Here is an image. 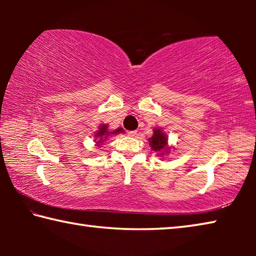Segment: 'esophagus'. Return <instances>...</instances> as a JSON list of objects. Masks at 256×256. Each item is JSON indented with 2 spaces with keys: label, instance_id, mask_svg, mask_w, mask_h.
<instances>
[{
  "label": "esophagus",
  "instance_id": "34e87169",
  "mask_svg": "<svg viewBox=\"0 0 256 256\" xmlns=\"http://www.w3.org/2000/svg\"><path fill=\"white\" fill-rule=\"evenodd\" d=\"M128 134L130 136H136V134H138V132H136V131H128Z\"/></svg>",
  "mask_w": 256,
  "mask_h": 256
}]
</instances>
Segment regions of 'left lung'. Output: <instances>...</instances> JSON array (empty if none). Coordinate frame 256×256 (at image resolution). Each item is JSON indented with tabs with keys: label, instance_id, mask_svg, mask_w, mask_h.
<instances>
[{
	"label": "left lung",
	"instance_id": "1",
	"mask_svg": "<svg viewBox=\"0 0 256 256\" xmlns=\"http://www.w3.org/2000/svg\"><path fill=\"white\" fill-rule=\"evenodd\" d=\"M149 144L154 152H157L158 156L166 154L170 152V148L168 146V138L167 136L162 132V130L160 128H154V136L148 138Z\"/></svg>",
	"mask_w": 256,
	"mask_h": 256
}]
</instances>
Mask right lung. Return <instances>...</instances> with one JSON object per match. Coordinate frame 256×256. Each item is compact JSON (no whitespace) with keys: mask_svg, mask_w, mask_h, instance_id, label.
I'll use <instances>...</instances> for the list:
<instances>
[{"mask_svg":"<svg viewBox=\"0 0 256 256\" xmlns=\"http://www.w3.org/2000/svg\"><path fill=\"white\" fill-rule=\"evenodd\" d=\"M120 133H124V130L122 128H118L114 130V131H110V130L108 128L107 124L99 125L98 130L94 132V142H96V146H100V144H102L108 138L112 136V134L116 136V134H120Z\"/></svg>","mask_w":256,"mask_h":256,"instance_id":"add662e5","label":"right lung"}]
</instances>
